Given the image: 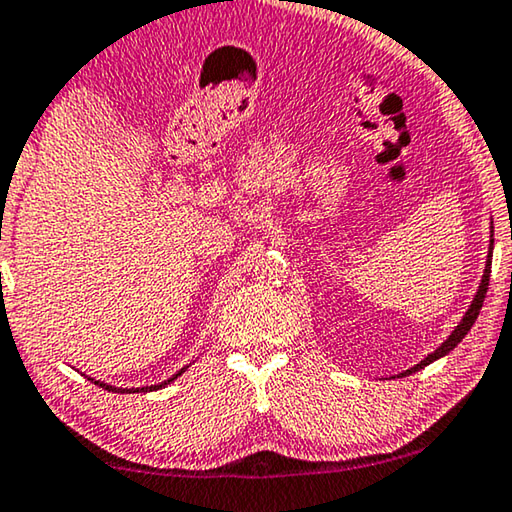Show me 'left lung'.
<instances>
[{
    "label": "left lung",
    "mask_w": 512,
    "mask_h": 512,
    "mask_svg": "<svg viewBox=\"0 0 512 512\" xmlns=\"http://www.w3.org/2000/svg\"><path fill=\"white\" fill-rule=\"evenodd\" d=\"M494 233V231H492ZM492 245H494V240H490V256H487V263H485V274H483V281H481V286H478V293H476V297H474V302H471V306H469V311L465 313V318H462V322L458 327L453 329V334L446 338V341L439 345V348L432 352V355H428L426 359L421 361V364H416L414 368H410V371H405V373H400V375H410V373H416V371H421V368H426L428 364H432V361L435 359H439V357H444V355H448V352H451L455 345H458L462 338L467 336V332L471 329V325H474L476 322V318H478V313H481V306H483V302H485V295H487V286H490V272H492Z\"/></svg>",
    "instance_id": "left-lung-1"
}]
</instances>
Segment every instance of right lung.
<instances>
[{
  "label": "right lung",
  "instance_id": "obj_1",
  "mask_svg": "<svg viewBox=\"0 0 512 512\" xmlns=\"http://www.w3.org/2000/svg\"><path fill=\"white\" fill-rule=\"evenodd\" d=\"M185 368H187V366H185ZM185 368H180V371H178L174 377H169V380H164V382H160V384H153V387H141V389H119V387H109V384H102V382H96V384H100V387H102V389H107V391H132V393H135V391H155V389H162L164 384H171V382H174L176 377H180V373H185ZM89 380H91V377H89Z\"/></svg>",
  "mask_w": 512,
  "mask_h": 512
}]
</instances>
